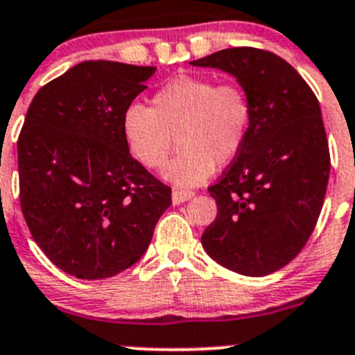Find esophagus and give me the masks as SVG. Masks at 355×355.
Returning a JSON list of instances; mask_svg holds the SVG:
<instances>
[{
    "label": "esophagus",
    "instance_id": "obj_1",
    "mask_svg": "<svg viewBox=\"0 0 355 355\" xmlns=\"http://www.w3.org/2000/svg\"><path fill=\"white\" fill-rule=\"evenodd\" d=\"M194 196L193 191H185V189H175L171 193V201H173V205H180L184 201L191 200Z\"/></svg>",
    "mask_w": 355,
    "mask_h": 355
}]
</instances>
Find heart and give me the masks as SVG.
<instances>
[{"label":"heart","instance_id":"heart-1","mask_svg":"<svg viewBox=\"0 0 355 355\" xmlns=\"http://www.w3.org/2000/svg\"><path fill=\"white\" fill-rule=\"evenodd\" d=\"M251 102L237 85L180 76L152 98V110L130 104L122 132L130 155L148 170H161L177 138L180 152L162 177L180 187L205 182L244 146L251 129Z\"/></svg>","mask_w":355,"mask_h":355}]
</instances>
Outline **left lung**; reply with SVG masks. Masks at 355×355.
I'll list each match as a JSON object with an SVG mask.
<instances>
[{"label":"left lung","mask_w":355,"mask_h":355,"mask_svg":"<svg viewBox=\"0 0 355 355\" xmlns=\"http://www.w3.org/2000/svg\"><path fill=\"white\" fill-rule=\"evenodd\" d=\"M237 79L251 129L221 180L209 187L216 221L201 235L212 260L242 276H267L304 248L327 191L329 145L317 97L285 60L232 47L191 62Z\"/></svg>","instance_id":"left-lung-1"}]
</instances>
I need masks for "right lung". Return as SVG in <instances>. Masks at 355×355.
Instances as JSON below:
<instances>
[{"mask_svg":"<svg viewBox=\"0 0 355 355\" xmlns=\"http://www.w3.org/2000/svg\"><path fill=\"white\" fill-rule=\"evenodd\" d=\"M155 67L92 60L37 92L17 141L21 209L63 272L104 279L148 249L171 189L130 155L122 118Z\"/></svg>","mask_w":355,"mask_h":355,"instance_id":"add662e5","label":"right lung"}]
</instances>
